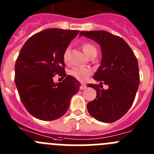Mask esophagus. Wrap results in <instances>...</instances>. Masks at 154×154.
Instances as JSON below:
<instances>
[{"instance_id":"esophagus-1","label":"esophagus","mask_w":154,"mask_h":154,"mask_svg":"<svg viewBox=\"0 0 154 154\" xmlns=\"http://www.w3.org/2000/svg\"><path fill=\"white\" fill-rule=\"evenodd\" d=\"M85 88H86V85L85 84V83H82L81 86H80V89L83 90V89H85Z\"/></svg>"}]
</instances>
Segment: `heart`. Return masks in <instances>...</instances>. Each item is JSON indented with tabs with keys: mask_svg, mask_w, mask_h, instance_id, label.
<instances>
[{
	"mask_svg": "<svg viewBox=\"0 0 154 154\" xmlns=\"http://www.w3.org/2000/svg\"><path fill=\"white\" fill-rule=\"evenodd\" d=\"M82 49L84 53L90 57L91 55L97 54V49L93 45L90 43H84L82 45ZM69 54H70V47L68 46L63 52V60L66 63H69ZM70 75L74 77L77 80L80 82H85L89 77L92 73L91 69L88 67H82V66H75L69 70V72Z\"/></svg>",
	"mask_w": 154,
	"mask_h": 154,
	"instance_id": "obj_1",
	"label": "heart"
}]
</instances>
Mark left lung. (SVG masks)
Segmentation results:
<instances>
[{"label": "left lung", "instance_id": "left-lung-1", "mask_svg": "<svg viewBox=\"0 0 154 154\" xmlns=\"http://www.w3.org/2000/svg\"><path fill=\"white\" fill-rule=\"evenodd\" d=\"M80 36L97 42L102 53L101 66L93 76L101 85H88L97 93L87 105L88 112L101 122H115L128 112L135 99L140 83L137 60L128 43L116 35L95 30L82 31ZM102 84L109 88L104 90Z\"/></svg>", "mask_w": 154, "mask_h": 154}]
</instances>
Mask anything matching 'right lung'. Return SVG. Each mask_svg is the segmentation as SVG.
<instances>
[{
    "label": "right lung",
    "instance_id": "1",
    "mask_svg": "<svg viewBox=\"0 0 154 154\" xmlns=\"http://www.w3.org/2000/svg\"><path fill=\"white\" fill-rule=\"evenodd\" d=\"M79 30L46 29L27 39L15 63L14 82L23 105L37 119L53 121L65 115L81 84L66 75L63 52ZM57 74L66 78L55 83Z\"/></svg>",
    "mask_w": 154,
    "mask_h": 154
}]
</instances>
